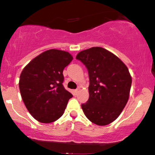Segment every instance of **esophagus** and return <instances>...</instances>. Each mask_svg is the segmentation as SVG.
Instances as JSON below:
<instances>
[{
  "label": "esophagus",
  "mask_w": 155,
  "mask_h": 155,
  "mask_svg": "<svg viewBox=\"0 0 155 155\" xmlns=\"http://www.w3.org/2000/svg\"><path fill=\"white\" fill-rule=\"evenodd\" d=\"M80 90H81V89H80V88H77V89H76V90H74V92H75L76 95H77V94H78V92H80Z\"/></svg>",
  "instance_id": "1"
}]
</instances>
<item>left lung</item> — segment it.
I'll use <instances>...</instances> for the list:
<instances>
[{
  "instance_id": "obj_1",
  "label": "left lung",
  "mask_w": 155,
  "mask_h": 155,
  "mask_svg": "<svg viewBox=\"0 0 155 155\" xmlns=\"http://www.w3.org/2000/svg\"><path fill=\"white\" fill-rule=\"evenodd\" d=\"M76 59L88 70L90 97L81 104L85 116L97 125L111 123L120 115L128 101L132 78L118 57L102 47L80 51Z\"/></svg>"
}]
</instances>
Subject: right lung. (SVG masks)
I'll return each mask as SVG.
<instances>
[{
	"mask_svg": "<svg viewBox=\"0 0 155 155\" xmlns=\"http://www.w3.org/2000/svg\"><path fill=\"white\" fill-rule=\"evenodd\" d=\"M68 51L49 49L35 57L19 76L21 96L38 122L50 123L62 117L72 94L64 88L63 69L72 61Z\"/></svg>",
	"mask_w": 155,
	"mask_h": 155,
	"instance_id": "add662e5",
	"label": "right lung"
}]
</instances>
